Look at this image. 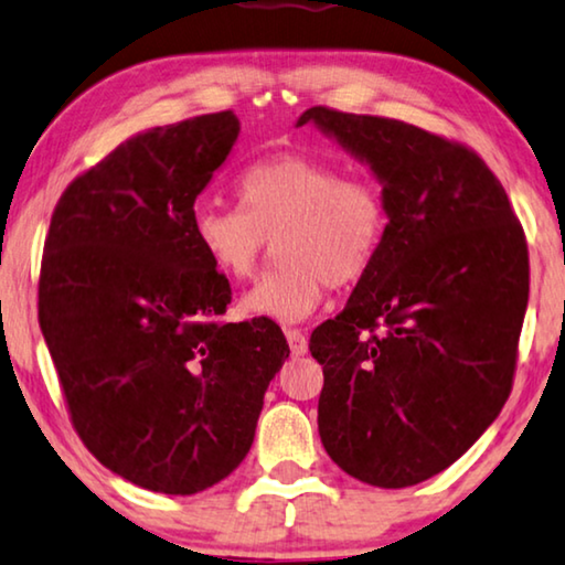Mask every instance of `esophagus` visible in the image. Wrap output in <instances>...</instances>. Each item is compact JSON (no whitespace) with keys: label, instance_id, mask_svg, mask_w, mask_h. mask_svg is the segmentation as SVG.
Wrapping results in <instances>:
<instances>
[{"label":"esophagus","instance_id":"esophagus-1","mask_svg":"<svg viewBox=\"0 0 565 565\" xmlns=\"http://www.w3.org/2000/svg\"><path fill=\"white\" fill-rule=\"evenodd\" d=\"M285 339H288V343H290V351L296 356H302L308 351V339H306V333L302 331H298V329H288L285 331Z\"/></svg>","mask_w":565,"mask_h":565}]
</instances>
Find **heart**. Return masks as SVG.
<instances>
[{
    "label": "heart",
    "instance_id": "obj_1",
    "mask_svg": "<svg viewBox=\"0 0 565 565\" xmlns=\"http://www.w3.org/2000/svg\"><path fill=\"white\" fill-rule=\"evenodd\" d=\"M239 211L199 206L193 239L218 275L247 282L277 242L280 267L242 296L247 316L298 323L321 306L326 288L356 282L382 247L387 209L366 178H339L306 154L257 160L234 185Z\"/></svg>",
    "mask_w": 565,
    "mask_h": 565
}]
</instances>
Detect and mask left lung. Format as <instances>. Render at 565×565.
Wrapping results in <instances>:
<instances>
[{
    "instance_id": "8db88e82",
    "label": "left lung",
    "mask_w": 565,
    "mask_h": 565,
    "mask_svg": "<svg viewBox=\"0 0 565 565\" xmlns=\"http://www.w3.org/2000/svg\"><path fill=\"white\" fill-rule=\"evenodd\" d=\"M313 125L382 185L387 228L347 308L318 326V433L349 477L420 484L510 397L530 269L502 183L469 147L397 119L313 106Z\"/></svg>"
}]
</instances>
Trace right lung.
<instances>
[{
  "label": "right lung",
  "mask_w": 565,
  "mask_h": 565,
  "mask_svg": "<svg viewBox=\"0 0 565 565\" xmlns=\"http://www.w3.org/2000/svg\"><path fill=\"white\" fill-rule=\"evenodd\" d=\"M239 129L218 111L137 132L65 188L45 239L40 329L73 425L150 492L226 479L290 356L269 318L218 321L232 288L193 239V203Z\"/></svg>",
  "instance_id": "right-lung-1"
}]
</instances>
